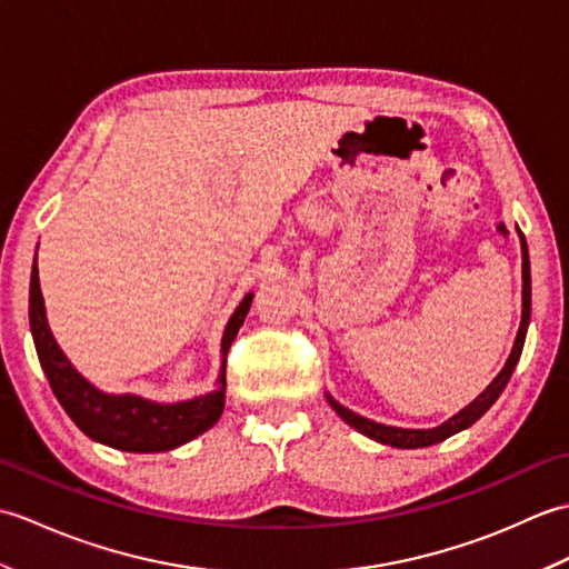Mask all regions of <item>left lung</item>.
<instances>
[{
	"label": "left lung",
	"mask_w": 569,
	"mask_h": 569,
	"mask_svg": "<svg viewBox=\"0 0 569 569\" xmlns=\"http://www.w3.org/2000/svg\"><path fill=\"white\" fill-rule=\"evenodd\" d=\"M521 253H523V318H521V328H518L509 361H506V367L499 371V377L487 386L485 393L477 396L475 401H471L465 410H459L455 418H450L447 422H442L440 428H432V430H403V428L381 426V422H373V420H367V418L352 413V410L340 406L330 398V406L342 416V420H347L349 426L357 428L359 432H365L367 438H371V440L391 445V447H401V450H416V447H428V445H435V442H442V440L450 438V435L469 428L471 422H477L481 416H485L487 410L491 408V403L497 401L501 391L506 389V383H509L511 373L518 365V359H521V352H523L526 330H528V320H530V263H528V244H526L523 234H521Z\"/></svg>",
	"instance_id": "left-lung-1"
}]
</instances>
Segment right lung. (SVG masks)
Here are the masks:
<instances>
[{
	"label": "right lung",
	"mask_w": 569,
	"mask_h": 569,
	"mask_svg": "<svg viewBox=\"0 0 569 569\" xmlns=\"http://www.w3.org/2000/svg\"><path fill=\"white\" fill-rule=\"evenodd\" d=\"M251 293L241 300L234 310L232 320L227 322L222 337V371L220 386L210 396L196 398L188 403H151L139 396H110L94 389L72 369L66 355L60 352L51 330L46 322L43 296L39 288V269H31V291H29V322L36 345V355L43 367L48 383L58 398V403L66 408L70 420L102 445H110L114 450L127 452H163L196 438V435L212 428L217 418L222 416L224 391H227V352L232 347L234 337L244 322Z\"/></svg>",
	"instance_id": "obj_1"
}]
</instances>
